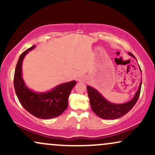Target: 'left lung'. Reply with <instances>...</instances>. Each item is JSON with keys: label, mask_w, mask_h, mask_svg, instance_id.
I'll return each mask as SVG.
<instances>
[{"label": "left lung", "mask_w": 155, "mask_h": 155, "mask_svg": "<svg viewBox=\"0 0 155 155\" xmlns=\"http://www.w3.org/2000/svg\"><path fill=\"white\" fill-rule=\"evenodd\" d=\"M128 54L133 58H136L131 52H129ZM141 83L142 81H140L139 88L136 92L134 97L129 102L123 104H114L108 102L95 89L87 86V89L88 96L90 98L92 110L95 112L97 116L104 119V120H114V119H118L120 117H123L127 112L130 111L135 106V104H136L140 95Z\"/></svg>", "instance_id": "obj_1"}]
</instances>
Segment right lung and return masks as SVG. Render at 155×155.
I'll return each mask as SVG.
<instances>
[{"label":"right lung","mask_w":155,"mask_h":155,"mask_svg":"<svg viewBox=\"0 0 155 155\" xmlns=\"http://www.w3.org/2000/svg\"><path fill=\"white\" fill-rule=\"evenodd\" d=\"M34 47L33 45L19 57L14 76L15 92L21 105L33 116L45 120L54 118L60 116L66 110L69 95L76 81L62 84L45 93H38L30 90L22 78V63L27 53Z\"/></svg>","instance_id":"obj_1"}]
</instances>
